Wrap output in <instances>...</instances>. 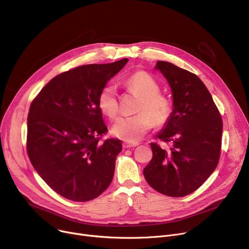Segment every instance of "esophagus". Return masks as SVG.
<instances>
[{
    "mask_svg": "<svg viewBox=\"0 0 249 249\" xmlns=\"http://www.w3.org/2000/svg\"><path fill=\"white\" fill-rule=\"evenodd\" d=\"M139 143L137 142H124L123 143V148L124 149H128V148H133V147H136L138 146Z\"/></svg>",
    "mask_w": 249,
    "mask_h": 249,
    "instance_id": "esophagus-1",
    "label": "esophagus"
}]
</instances>
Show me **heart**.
<instances>
[{"label":"heart","mask_w":249,"mask_h":249,"mask_svg":"<svg viewBox=\"0 0 249 249\" xmlns=\"http://www.w3.org/2000/svg\"><path fill=\"white\" fill-rule=\"evenodd\" d=\"M129 91L141 97L138 106L139 114L120 117L111 128L115 137L126 142H136L156 125H165L172 115L170 100L160 94V84L150 74L140 71L132 74L125 82ZM98 105L103 114L109 118H115L118 114L117 93L114 86H105L99 94Z\"/></svg>","instance_id":"1"}]
</instances>
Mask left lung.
Listing matches in <instances>:
<instances>
[{
	"mask_svg": "<svg viewBox=\"0 0 249 249\" xmlns=\"http://www.w3.org/2000/svg\"><path fill=\"white\" fill-rule=\"evenodd\" d=\"M173 95L169 121L157 137L169 150L151 143L153 158L144 168L147 183L163 195L178 197L197 190L215 170L221 147L222 120L203 82L177 65L158 61Z\"/></svg>",
	"mask_w": 249,
	"mask_h": 249,
	"instance_id": "obj_1",
	"label": "left lung"
}]
</instances>
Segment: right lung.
Returning a JSON list of instances; mask_svg holds the SVG:
<instances>
[{
    "mask_svg": "<svg viewBox=\"0 0 249 249\" xmlns=\"http://www.w3.org/2000/svg\"><path fill=\"white\" fill-rule=\"evenodd\" d=\"M128 58L88 64L60 73L32 102L27 149L36 173L54 192L88 201L111 184L120 140L99 142L107 132L98 97Z\"/></svg>",
    "mask_w": 249,
    "mask_h": 249,
    "instance_id": "1",
    "label": "right lung"
}]
</instances>
